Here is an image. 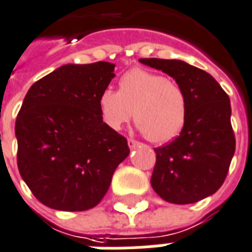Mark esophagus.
Returning a JSON list of instances; mask_svg holds the SVG:
<instances>
[{
  "mask_svg": "<svg viewBox=\"0 0 252 252\" xmlns=\"http://www.w3.org/2000/svg\"><path fill=\"white\" fill-rule=\"evenodd\" d=\"M137 145H138V142L136 141V140H132V138H129V140H128V146H129L130 149H134V148H136Z\"/></svg>",
  "mask_w": 252,
  "mask_h": 252,
  "instance_id": "1",
  "label": "esophagus"
}]
</instances>
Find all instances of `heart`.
I'll return each instance as SVG.
<instances>
[{
    "mask_svg": "<svg viewBox=\"0 0 252 252\" xmlns=\"http://www.w3.org/2000/svg\"><path fill=\"white\" fill-rule=\"evenodd\" d=\"M98 110L110 129L120 130L132 115L140 132L152 142L165 144L182 132L188 115L186 91L167 77L134 68L119 80V90L106 89Z\"/></svg>",
    "mask_w": 252,
    "mask_h": 252,
    "instance_id": "heart-1",
    "label": "heart"
}]
</instances>
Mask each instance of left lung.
I'll list each match as a JSON object with an SVG mask.
<instances>
[{
  "label": "left lung",
  "instance_id": "1",
  "mask_svg": "<svg viewBox=\"0 0 252 252\" xmlns=\"http://www.w3.org/2000/svg\"><path fill=\"white\" fill-rule=\"evenodd\" d=\"M138 61L172 77L188 102L187 122L179 136L154 149L152 187L172 204H192L213 195L222 186L235 152L230 99L209 73L184 61Z\"/></svg>",
  "mask_w": 252,
  "mask_h": 252
}]
</instances>
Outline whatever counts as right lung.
Returning a JSON list of instances; mask_svg holds the SVG:
<instances>
[{
    "mask_svg": "<svg viewBox=\"0 0 252 252\" xmlns=\"http://www.w3.org/2000/svg\"><path fill=\"white\" fill-rule=\"evenodd\" d=\"M115 65H63L30 87L15 122L18 168L33 196L56 211L100 203L120 163L126 138L103 123L98 98Z\"/></svg>",
    "mask_w": 252,
    "mask_h": 252,
    "instance_id": "right-lung-1",
    "label": "right lung"
}]
</instances>
